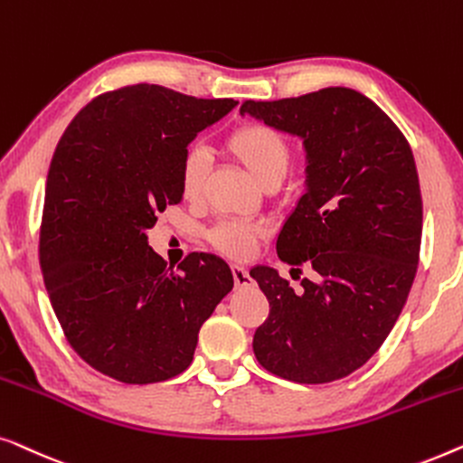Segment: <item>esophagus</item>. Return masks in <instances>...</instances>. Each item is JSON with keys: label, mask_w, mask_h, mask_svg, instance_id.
Segmentation results:
<instances>
[{"label": "esophagus", "mask_w": 463, "mask_h": 463, "mask_svg": "<svg viewBox=\"0 0 463 463\" xmlns=\"http://www.w3.org/2000/svg\"><path fill=\"white\" fill-rule=\"evenodd\" d=\"M232 279H234V285H237V288H250V285H253V279L250 277V272H247V269H243V266H239V264L232 266Z\"/></svg>", "instance_id": "esophagus-1"}]
</instances>
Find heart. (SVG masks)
I'll return each mask as SVG.
<instances>
[{
    "instance_id": "obj_1",
    "label": "heart",
    "mask_w": 463,
    "mask_h": 463,
    "mask_svg": "<svg viewBox=\"0 0 463 463\" xmlns=\"http://www.w3.org/2000/svg\"><path fill=\"white\" fill-rule=\"evenodd\" d=\"M226 151L250 172L260 186L270 180L281 182L291 164V146L279 129L264 123H245L234 128L224 140ZM207 175L205 155L191 148L184 153L180 164V193L186 201H197L203 191ZM266 234L260 224L226 220L207 232L210 243L231 258H247L253 245Z\"/></svg>"
}]
</instances>
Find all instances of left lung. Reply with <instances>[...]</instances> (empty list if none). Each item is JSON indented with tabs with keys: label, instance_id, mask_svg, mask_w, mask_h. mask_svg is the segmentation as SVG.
I'll return each mask as SVG.
<instances>
[{
	"label": "left lung",
	"instance_id": "8db88e82",
	"mask_svg": "<svg viewBox=\"0 0 463 463\" xmlns=\"http://www.w3.org/2000/svg\"><path fill=\"white\" fill-rule=\"evenodd\" d=\"M241 115L304 142L306 193L279 232L277 253L312 266L298 291L275 269H251L270 304L253 354L283 380H342L380 350L418 270L421 193L411 146L350 88L245 100Z\"/></svg>",
	"mask_w": 463,
	"mask_h": 463
}]
</instances>
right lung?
<instances>
[{
  "label": "right lung",
  "instance_id": "obj_1",
  "mask_svg": "<svg viewBox=\"0 0 463 463\" xmlns=\"http://www.w3.org/2000/svg\"><path fill=\"white\" fill-rule=\"evenodd\" d=\"M237 107L138 83L96 96L52 157L39 264L77 354L123 383H155L193 363L201 325L232 289L222 258L188 253L175 272L146 231L178 205L180 164L201 129Z\"/></svg>",
  "mask_w": 463,
  "mask_h": 463
}]
</instances>
